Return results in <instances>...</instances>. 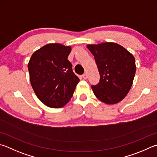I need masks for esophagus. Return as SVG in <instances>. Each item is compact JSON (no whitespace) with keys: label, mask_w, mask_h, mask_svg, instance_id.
I'll list each match as a JSON object with an SVG mask.
<instances>
[{"label":"esophagus","mask_w":157,"mask_h":157,"mask_svg":"<svg viewBox=\"0 0 157 157\" xmlns=\"http://www.w3.org/2000/svg\"><path fill=\"white\" fill-rule=\"evenodd\" d=\"M82 78H83L84 79H87V74L86 73H84V74H83V75H82Z\"/></svg>","instance_id":"obj_1"}]
</instances>
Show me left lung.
I'll return each mask as SVG.
<instances>
[{
  "mask_svg": "<svg viewBox=\"0 0 157 157\" xmlns=\"http://www.w3.org/2000/svg\"><path fill=\"white\" fill-rule=\"evenodd\" d=\"M87 47L94 56L100 75L99 83L91 86L94 94L104 103H118L132 86L136 72L135 58L113 42L89 44Z\"/></svg>",
  "mask_w": 157,
  "mask_h": 157,
  "instance_id": "1",
  "label": "left lung"
}]
</instances>
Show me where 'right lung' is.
Segmentation results:
<instances>
[{
    "label": "right lung",
    "instance_id": "right-lung-1",
    "mask_svg": "<svg viewBox=\"0 0 157 157\" xmlns=\"http://www.w3.org/2000/svg\"><path fill=\"white\" fill-rule=\"evenodd\" d=\"M71 47L48 44L35 51L28 64L30 82L36 95L51 108H61L72 98L79 82L68 59Z\"/></svg>",
    "mask_w": 157,
    "mask_h": 157
}]
</instances>
